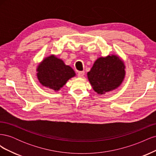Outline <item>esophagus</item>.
Listing matches in <instances>:
<instances>
[{"label": "esophagus", "instance_id": "34e87169", "mask_svg": "<svg viewBox=\"0 0 156 156\" xmlns=\"http://www.w3.org/2000/svg\"><path fill=\"white\" fill-rule=\"evenodd\" d=\"M84 72H83H83H79L77 73V75L79 77H83L84 76Z\"/></svg>", "mask_w": 156, "mask_h": 156}]
</instances>
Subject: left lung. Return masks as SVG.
<instances>
[{
  "mask_svg": "<svg viewBox=\"0 0 156 156\" xmlns=\"http://www.w3.org/2000/svg\"><path fill=\"white\" fill-rule=\"evenodd\" d=\"M126 76L124 60L117 55L99 57L87 73V77L93 90L102 95L119 88Z\"/></svg>",
  "mask_w": 156,
  "mask_h": 156,
  "instance_id": "1",
  "label": "left lung"
}]
</instances>
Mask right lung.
Segmentation results:
<instances>
[{
	"label": "right lung",
	"mask_w": 156,
	"mask_h": 156,
	"mask_svg": "<svg viewBox=\"0 0 156 156\" xmlns=\"http://www.w3.org/2000/svg\"><path fill=\"white\" fill-rule=\"evenodd\" d=\"M36 76L46 88L58 92L69 79L75 76L74 70L55 55L46 56L37 66Z\"/></svg>",
	"instance_id": "1"
}]
</instances>
